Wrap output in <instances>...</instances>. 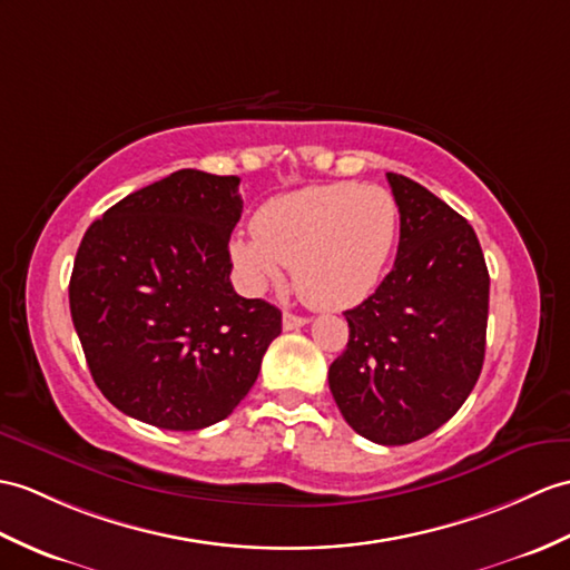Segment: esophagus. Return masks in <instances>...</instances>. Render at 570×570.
Wrapping results in <instances>:
<instances>
[{
    "label": "esophagus",
    "mask_w": 570,
    "mask_h": 570,
    "mask_svg": "<svg viewBox=\"0 0 570 570\" xmlns=\"http://www.w3.org/2000/svg\"><path fill=\"white\" fill-rule=\"evenodd\" d=\"M306 323H308V317L296 315V313H284V317H282L284 330H298V327H303Z\"/></svg>",
    "instance_id": "34e87169"
}]
</instances>
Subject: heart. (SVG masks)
Segmentation results:
<instances>
[{"instance_id":"heart-1","label":"heart","mask_w":570,"mask_h":570,"mask_svg":"<svg viewBox=\"0 0 570 570\" xmlns=\"http://www.w3.org/2000/svg\"><path fill=\"white\" fill-rule=\"evenodd\" d=\"M399 204L376 184H315L262 204L253 233L237 235L230 257L247 288L282 279L291 264L298 296L337 311L376 288L399 240Z\"/></svg>"}]
</instances>
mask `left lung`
<instances>
[{
    "mask_svg": "<svg viewBox=\"0 0 570 570\" xmlns=\"http://www.w3.org/2000/svg\"><path fill=\"white\" fill-rule=\"evenodd\" d=\"M399 257L345 311L347 350L327 381L342 417L376 444L422 440L464 405L485 356L491 276L473 228L417 181L389 171Z\"/></svg>",
    "mask_w": 570,
    "mask_h": 570,
    "instance_id": "1",
    "label": "left lung"
}]
</instances>
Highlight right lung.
Segmentation results:
<instances>
[{"instance_id": "add662e5", "label": "right lung", "mask_w": 570, "mask_h": 570, "mask_svg": "<svg viewBox=\"0 0 570 570\" xmlns=\"http://www.w3.org/2000/svg\"><path fill=\"white\" fill-rule=\"evenodd\" d=\"M240 214V179L179 169L87 228L70 313L91 379L121 413L202 430L253 389L282 311L230 284Z\"/></svg>"}]
</instances>
